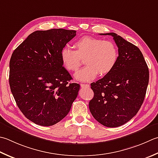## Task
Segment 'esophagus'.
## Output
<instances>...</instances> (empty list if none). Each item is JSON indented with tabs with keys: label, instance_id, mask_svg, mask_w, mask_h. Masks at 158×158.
Listing matches in <instances>:
<instances>
[{
	"label": "esophagus",
	"instance_id": "obj_1",
	"mask_svg": "<svg viewBox=\"0 0 158 158\" xmlns=\"http://www.w3.org/2000/svg\"><path fill=\"white\" fill-rule=\"evenodd\" d=\"M89 86V84H88V83H86V84H83V83H81V88H88Z\"/></svg>",
	"mask_w": 158,
	"mask_h": 158
}]
</instances>
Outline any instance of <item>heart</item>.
<instances>
[{
	"label": "heart",
	"mask_w": 158,
	"mask_h": 158,
	"mask_svg": "<svg viewBox=\"0 0 158 158\" xmlns=\"http://www.w3.org/2000/svg\"><path fill=\"white\" fill-rule=\"evenodd\" d=\"M75 51L70 46L61 48L60 57L62 64L69 71H76L84 58L86 65L75 75L80 81H89L98 75L109 74L115 67L118 59V50L112 41L90 36H84L74 44Z\"/></svg>",
	"instance_id": "b5f03b06"
}]
</instances>
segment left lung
<instances>
[{
  "label": "left lung",
  "mask_w": 158,
  "mask_h": 158,
  "mask_svg": "<svg viewBox=\"0 0 158 158\" xmlns=\"http://www.w3.org/2000/svg\"><path fill=\"white\" fill-rule=\"evenodd\" d=\"M100 35L113 37L118 48V59L109 74L91 83L94 97L89 108L101 125L117 127L130 120L140 110L149 83V69L136 46L115 33Z\"/></svg>",
  "instance_id": "obj_1"
}]
</instances>
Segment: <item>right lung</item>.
I'll return each instance as SVG.
<instances>
[{
    "mask_svg": "<svg viewBox=\"0 0 158 158\" xmlns=\"http://www.w3.org/2000/svg\"><path fill=\"white\" fill-rule=\"evenodd\" d=\"M76 31H36L15 49L9 61V85L18 107L27 118L51 126L70 112L80 85L61 61L60 52Z\"/></svg>",
    "mask_w": 158,
    "mask_h": 158,
    "instance_id": "obj_1",
    "label": "right lung"
}]
</instances>
